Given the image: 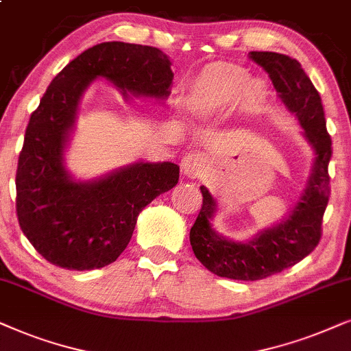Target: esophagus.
Returning <instances> with one entry per match:
<instances>
[{
    "label": "esophagus",
    "mask_w": 351,
    "mask_h": 351,
    "mask_svg": "<svg viewBox=\"0 0 351 351\" xmlns=\"http://www.w3.org/2000/svg\"><path fill=\"white\" fill-rule=\"evenodd\" d=\"M181 170L188 178L200 180L207 175L208 171V160L202 154L189 152L183 160H181Z\"/></svg>",
    "instance_id": "1"
}]
</instances>
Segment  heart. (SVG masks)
Wrapping results in <instances>:
<instances>
[{
  "label": "heart",
  "mask_w": 351,
  "mask_h": 351,
  "mask_svg": "<svg viewBox=\"0 0 351 351\" xmlns=\"http://www.w3.org/2000/svg\"><path fill=\"white\" fill-rule=\"evenodd\" d=\"M268 91L265 83L252 78L250 72L237 64L213 62L205 65L191 82L186 107L200 121L217 120L234 107L247 115L263 109Z\"/></svg>",
  "instance_id": "heart-1"
}]
</instances>
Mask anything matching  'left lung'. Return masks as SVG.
Returning a JSON list of instances; mask_svg holds the SVG:
<instances>
[{"label":"left lung","instance_id":"1","mask_svg":"<svg viewBox=\"0 0 351 351\" xmlns=\"http://www.w3.org/2000/svg\"><path fill=\"white\" fill-rule=\"evenodd\" d=\"M249 58L265 69L279 99L297 117L315 160L305 189L291 213L245 242L226 239L213 230L217 202L208 189L200 186L202 208L189 232L194 255L213 274L237 281H258L281 273L315 250L321 239L322 215L329 202L328 165L332 156L319 93L300 62L271 51H252Z\"/></svg>","mask_w":351,"mask_h":351}]
</instances>
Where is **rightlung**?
I'll return each mask as SVG.
<instances>
[{"mask_svg":"<svg viewBox=\"0 0 351 351\" xmlns=\"http://www.w3.org/2000/svg\"><path fill=\"white\" fill-rule=\"evenodd\" d=\"M171 62L154 46L106 41L69 62L30 117L16 175L21 230L36 252L65 269L114 263L132 239L138 215L180 178L171 162H134L91 181L73 180L64 154L80 99L96 78L130 95L165 101Z\"/></svg>","mask_w":351,"mask_h":351,"instance_id":"right-lung-1","label":"right lung"}]
</instances>
